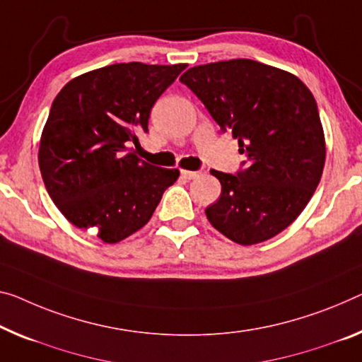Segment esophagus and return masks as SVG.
I'll list each match as a JSON object with an SVG mask.
<instances>
[{"mask_svg": "<svg viewBox=\"0 0 362 362\" xmlns=\"http://www.w3.org/2000/svg\"><path fill=\"white\" fill-rule=\"evenodd\" d=\"M181 176L185 180H194V177L199 176V171H189V170H181Z\"/></svg>", "mask_w": 362, "mask_h": 362, "instance_id": "1", "label": "esophagus"}]
</instances>
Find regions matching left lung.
I'll use <instances>...</instances> for the list:
<instances>
[{
    "instance_id": "8db88e82",
    "label": "left lung",
    "mask_w": 362,
    "mask_h": 362,
    "mask_svg": "<svg viewBox=\"0 0 362 362\" xmlns=\"http://www.w3.org/2000/svg\"><path fill=\"white\" fill-rule=\"evenodd\" d=\"M246 157L236 175L212 173L221 185L205 215L243 246L290 226L313 197L325 165V137L315 98L291 72L252 59L194 66L180 77Z\"/></svg>"
}]
</instances>
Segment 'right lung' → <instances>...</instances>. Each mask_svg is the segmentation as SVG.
I'll return each instance as SVG.
<instances>
[{"label":"right lung","instance_id":"add662e5","mask_svg":"<svg viewBox=\"0 0 362 362\" xmlns=\"http://www.w3.org/2000/svg\"><path fill=\"white\" fill-rule=\"evenodd\" d=\"M186 64L119 63L69 81L53 100L38 165L68 221L115 244L141 230L180 176L139 160L131 144L148 131L150 110Z\"/></svg>","mask_w":362,"mask_h":362}]
</instances>
